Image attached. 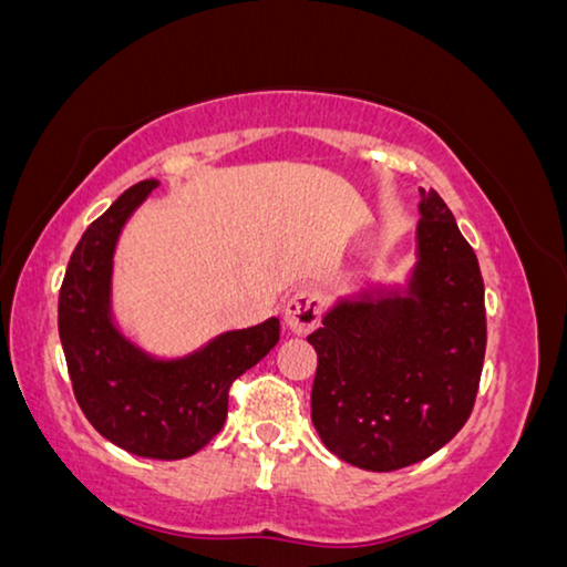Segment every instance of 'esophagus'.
<instances>
[{
	"instance_id": "1",
	"label": "esophagus",
	"mask_w": 567,
	"mask_h": 567,
	"mask_svg": "<svg viewBox=\"0 0 567 567\" xmlns=\"http://www.w3.org/2000/svg\"><path fill=\"white\" fill-rule=\"evenodd\" d=\"M320 316H323V302H320V295L312 287H298L290 295V300L285 302V326L298 336L318 328Z\"/></svg>"
}]
</instances>
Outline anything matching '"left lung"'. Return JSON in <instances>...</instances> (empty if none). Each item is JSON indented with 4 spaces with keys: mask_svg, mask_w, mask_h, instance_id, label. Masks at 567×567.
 Listing matches in <instances>:
<instances>
[{
    "mask_svg": "<svg viewBox=\"0 0 567 567\" xmlns=\"http://www.w3.org/2000/svg\"><path fill=\"white\" fill-rule=\"evenodd\" d=\"M408 290L361 292L326 312L310 417L338 458L367 471L425 461L466 425L486 351L484 280L445 200L420 188Z\"/></svg>",
    "mask_w": 567,
    "mask_h": 567,
    "instance_id": "1",
    "label": "left lung"
}]
</instances>
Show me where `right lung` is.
Segmentation results:
<instances>
[{"label":"right lung","mask_w":567,"mask_h":567,"mask_svg":"<svg viewBox=\"0 0 567 567\" xmlns=\"http://www.w3.org/2000/svg\"><path fill=\"white\" fill-rule=\"evenodd\" d=\"M157 185H132L83 231L61 285L58 333L75 402L91 425L142 458L177 461L224 427L234 379L275 349L280 320L226 331L181 359H155L122 336L112 320L116 239Z\"/></svg>","instance_id":"1"}]
</instances>
